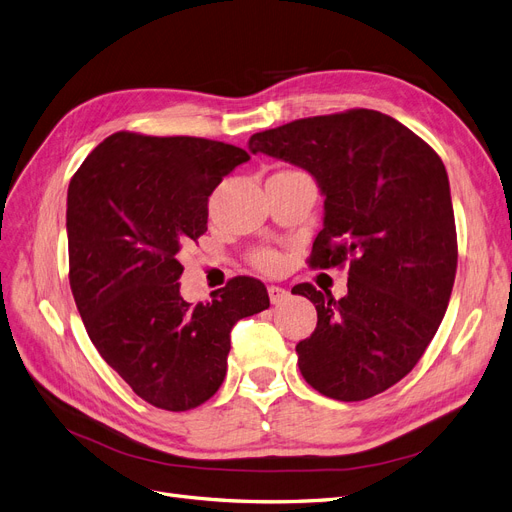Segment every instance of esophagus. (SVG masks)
I'll return each mask as SVG.
<instances>
[{"label":"esophagus","instance_id":"1","mask_svg":"<svg viewBox=\"0 0 512 512\" xmlns=\"http://www.w3.org/2000/svg\"><path fill=\"white\" fill-rule=\"evenodd\" d=\"M268 295H270V301H272L274 306L285 304V301L289 299V291H287V289H282V287H276V285L268 287Z\"/></svg>","mask_w":512,"mask_h":512}]
</instances>
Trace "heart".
I'll list each match as a JSON object with an SVG mask.
<instances>
[{
	"label": "heart",
	"instance_id": "heart-1",
	"mask_svg": "<svg viewBox=\"0 0 512 512\" xmlns=\"http://www.w3.org/2000/svg\"><path fill=\"white\" fill-rule=\"evenodd\" d=\"M253 263L263 272H274L280 266V257L274 251H257Z\"/></svg>",
	"mask_w": 512,
	"mask_h": 512
}]
</instances>
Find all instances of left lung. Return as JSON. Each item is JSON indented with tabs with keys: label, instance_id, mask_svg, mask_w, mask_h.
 Listing matches in <instances>:
<instances>
[{
	"label": "left lung",
	"instance_id": "1",
	"mask_svg": "<svg viewBox=\"0 0 512 512\" xmlns=\"http://www.w3.org/2000/svg\"><path fill=\"white\" fill-rule=\"evenodd\" d=\"M251 154L308 170L325 196L312 266L350 257L348 293L308 282L291 293L316 306L297 344L304 380L335 401H365L418 365L445 316L458 238L443 160L401 122L373 109L295 120L257 132Z\"/></svg>",
	"mask_w": 512,
	"mask_h": 512
}]
</instances>
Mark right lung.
<instances>
[{"instance_id":"1","label":"right lung","mask_w":512,"mask_h":512,"mask_svg":"<svg viewBox=\"0 0 512 512\" xmlns=\"http://www.w3.org/2000/svg\"><path fill=\"white\" fill-rule=\"evenodd\" d=\"M249 158L211 139L116 132L69 183L75 306L105 363L158 409L187 411L211 399L227 371L232 327L270 308L266 287L251 276L232 278L196 306L177 282L181 246L206 232L208 196Z\"/></svg>"}]
</instances>
